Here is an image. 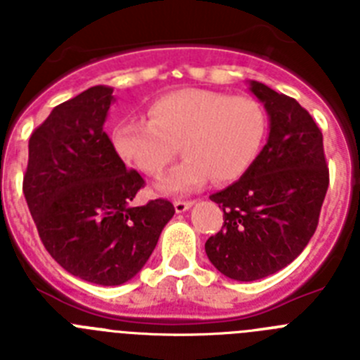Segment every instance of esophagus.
<instances>
[{
  "label": "esophagus",
  "mask_w": 360,
  "mask_h": 360,
  "mask_svg": "<svg viewBox=\"0 0 360 360\" xmlns=\"http://www.w3.org/2000/svg\"><path fill=\"white\" fill-rule=\"evenodd\" d=\"M193 207V202H182V200H176L174 202V211L178 212V214H182V212H186L187 209Z\"/></svg>",
  "instance_id": "obj_1"
}]
</instances>
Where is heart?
Masks as SVG:
<instances>
[{
  "label": "heart",
  "instance_id": "obj_1",
  "mask_svg": "<svg viewBox=\"0 0 360 360\" xmlns=\"http://www.w3.org/2000/svg\"><path fill=\"white\" fill-rule=\"evenodd\" d=\"M266 135L263 106L250 97L178 90L149 106V120L124 119L111 129V146L126 165L158 176L176 157L186 160L158 178L157 193L187 195L209 178L234 182L250 169Z\"/></svg>",
  "mask_w": 360,
  "mask_h": 360
}]
</instances>
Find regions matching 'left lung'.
<instances>
[{
  "mask_svg": "<svg viewBox=\"0 0 360 360\" xmlns=\"http://www.w3.org/2000/svg\"><path fill=\"white\" fill-rule=\"evenodd\" d=\"M247 84L269 115V139L238 182L211 195L225 221L205 241L209 262L234 281L290 265L314 236L328 191L323 133L310 113L263 82Z\"/></svg>",
  "mask_w": 360,
  "mask_h": 360,
  "instance_id": "left-lung-1",
  "label": "left lung"
}]
</instances>
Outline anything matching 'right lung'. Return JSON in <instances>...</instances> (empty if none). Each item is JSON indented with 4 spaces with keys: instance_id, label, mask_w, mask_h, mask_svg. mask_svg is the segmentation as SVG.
Instances as JSON below:
<instances>
[{
    "instance_id": "1",
    "label": "right lung",
    "mask_w": 360,
    "mask_h": 360,
    "mask_svg": "<svg viewBox=\"0 0 360 360\" xmlns=\"http://www.w3.org/2000/svg\"><path fill=\"white\" fill-rule=\"evenodd\" d=\"M111 86H91L52 110L28 141L23 195L44 249L66 272L117 287L135 278L173 218L167 200L133 207L144 178L104 131Z\"/></svg>"
}]
</instances>
